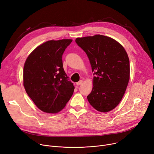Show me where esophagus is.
Returning a JSON list of instances; mask_svg holds the SVG:
<instances>
[{"label":"esophagus","mask_w":154,"mask_h":154,"mask_svg":"<svg viewBox=\"0 0 154 154\" xmlns=\"http://www.w3.org/2000/svg\"><path fill=\"white\" fill-rule=\"evenodd\" d=\"M82 83H83V81H82V80H80L79 82H77V83H76V85H78V86L81 85L82 84Z\"/></svg>","instance_id":"1"}]
</instances>
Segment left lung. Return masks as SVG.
Masks as SVG:
<instances>
[{"label":"left lung","mask_w":154,"mask_h":154,"mask_svg":"<svg viewBox=\"0 0 154 154\" xmlns=\"http://www.w3.org/2000/svg\"><path fill=\"white\" fill-rule=\"evenodd\" d=\"M89 59L93 89L87 99L97 111L114 109L125 94L130 80V61L127 53L117 41L103 35L75 39Z\"/></svg>","instance_id":"left-lung-1"}]
</instances>
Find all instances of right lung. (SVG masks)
Here are the masks:
<instances>
[{
	"label": "right lung",
	"instance_id": "obj_1",
	"mask_svg": "<svg viewBox=\"0 0 154 154\" xmlns=\"http://www.w3.org/2000/svg\"><path fill=\"white\" fill-rule=\"evenodd\" d=\"M71 39L48 40L27 58L23 85L36 106L47 113H57L69 101L74 86L65 73L62 57Z\"/></svg>",
	"mask_w": 154,
	"mask_h": 154
}]
</instances>
